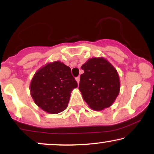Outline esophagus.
Wrapping results in <instances>:
<instances>
[{"label": "esophagus", "mask_w": 154, "mask_h": 154, "mask_svg": "<svg viewBox=\"0 0 154 154\" xmlns=\"http://www.w3.org/2000/svg\"><path fill=\"white\" fill-rule=\"evenodd\" d=\"M76 81H77V84H78V85H79V77H77V78H76Z\"/></svg>", "instance_id": "1"}]
</instances>
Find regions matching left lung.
<instances>
[{"instance_id": "left-lung-1", "label": "left lung", "mask_w": 154, "mask_h": 154, "mask_svg": "<svg viewBox=\"0 0 154 154\" xmlns=\"http://www.w3.org/2000/svg\"><path fill=\"white\" fill-rule=\"evenodd\" d=\"M79 90L90 108L102 111L110 107L119 93L120 80L118 72L103 57L89 59L81 67Z\"/></svg>"}]
</instances>
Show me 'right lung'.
I'll use <instances>...</instances> for the list:
<instances>
[{
  "instance_id": "obj_1",
  "label": "right lung",
  "mask_w": 154,
  "mask_h": 154,
  "mask_svg": "<svg viewBox=\"0 0 154 154\" xmlns=\"http://www.w3.org/2000/svg\"><path fill=\"white\" fill-rule=\"evenodd\" d=\"M77 87L70 67L56 61L48 63L35 72L29 89L37 106L45 112L56 114L66 109L72 91Z\"/></svg>"
}]
</instances>
